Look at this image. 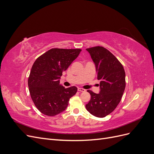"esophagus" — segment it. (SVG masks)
<instances>
[{
  "label": "esophagus",
  "mask_w": 154,
  "mask_h": 154,
  "mask_svg": "<svg viewBox=\"0 0 154 154\" xmlns=\"http://www.w3.org/2000/svg\"><path fill=\"white\" fill-rule=\"evenodd\" d=\"M78 91H80V92H85V90L83 89V88H78Z\"/></svg>",
  "instance_id": "esophagus-1"
}]
</instances>
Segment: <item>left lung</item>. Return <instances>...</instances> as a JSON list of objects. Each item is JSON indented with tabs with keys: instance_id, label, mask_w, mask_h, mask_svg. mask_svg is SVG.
Returning <instances> with one entry per match:
<instances>
[{
	"instance_id": "8db88e82",
	"label": "left lung",
	"mask_w": 154,
	"mask_h": 154,
	"mask_svg": "<svg viewBox=\"0 0 154 154\" xmlns=\"http://www.w3.org/2000/svg\"><path fill=\"white\" fill-rule=\"evenodd\" d=\"M95 63L100 80L98 94L88 90L91 98L86 109L97 118H103L113 112L119 103L125 88V72L122 64L109 50L101 46L86 49Z\"/></svg>"
}]
</instances>
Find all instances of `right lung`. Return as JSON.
<instances>
[{
  "label": "right lung",
  "instance_id": "add662e5",
  "mask_svg": "<svg viewBox=\"0 0 154 154\" xmlns=\"http://www.w3.org/2000/svg\"><path fill=\"white\" fill-rule=\"evenodd\" d=\"M81 51L53 48L35 60L28 78V87L31 99L40 112L54 116L66 109L70 98L78 89L74 86L65 88L60 84V78Z\"/></svg>",
  "mask_w": 154,
  "mask_h": 154
}]
</instances>
